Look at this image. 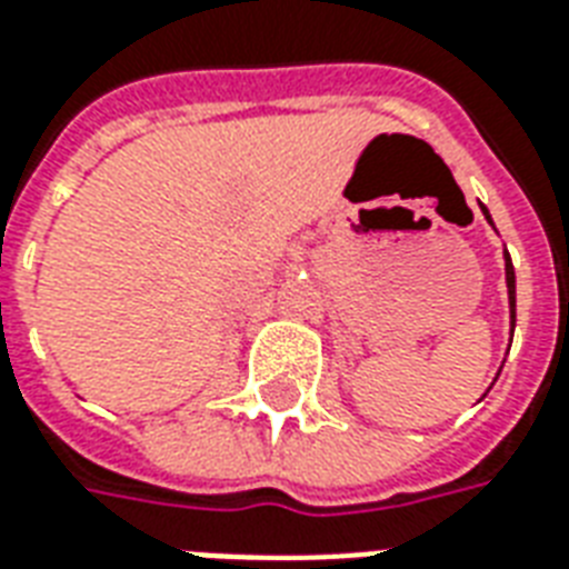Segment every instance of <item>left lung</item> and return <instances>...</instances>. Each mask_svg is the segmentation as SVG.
<instances>
[{"instance_id": "1", "label": "left lung", "mask_w": 569, "mask_h": 569, "mask_svg": "<svg viewBox=\"0 0 569 569\" xmlns=\"http://www.w3.org/2000/svg\"><path fill=\"white\" fill-rule=\"evenodd\" d=\"M483 208V217L492 223L487 206ZM505 274H507V298H510V340H513V328H516V274H513V262H510V253H505Z\"/></svg>"}]
</instances>
